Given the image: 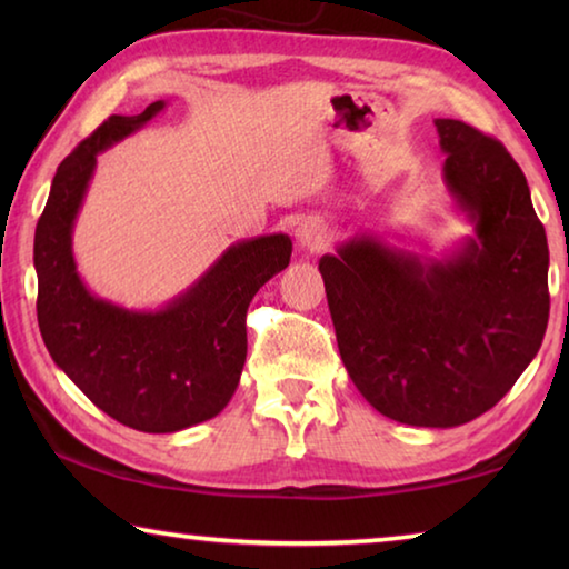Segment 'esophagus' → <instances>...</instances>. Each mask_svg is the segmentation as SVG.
<instances>
[{
	"label": "esophagus",
	"mask_w": 569,
	"mask_h": 569,
	"mask_svg": "<svg viewBox=\"0 0 569 569\" xmlns=\"http://www.w3.org/2000/svg\"><path fill=\"white\" fill-rule=\"evenodd\" d=\"M296 243L303 250H321L326 243V230L316 218H303L296 226Z\"/></svg>",
	"instance_id": "1"
}]
</instances>
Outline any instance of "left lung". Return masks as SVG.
<instances>
[{"label": "left lung", "instance_id": "8db88e82", "mask_svg": "<svg viewBox=\"0 0 569 569\" xmlns=\"http://www.w3.org/2000/svg\"><path fill=\"white\" fill-rule=\"evenodd\" d=\"M435 124L445 186L475 236L445 258L353 236L319 271L361 397L393 421L449 429L492 409L537 356L550 250L502 142L461 120Z\"/></svg>", "mask_w": 569, "mask_h": 569}]
</instances>
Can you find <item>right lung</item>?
Segmentation results:
<instances>
[{
  "instance_id": "add662e5",
  "label": "right lung",
  "mask_w": 569,
  "mask_h": 569,
  "mask_svg": "<svg viewBox=\"0 0 569 569\" xmlns=\"http://www.w3.org/2000/svg\"><path fill=\"white\" fill-rule=\"evenodd\" d=\"M166 108L112 114L67 156L34 230L37 321L52 361L94 407L148 435H172L226 409L246 363V311L291 261L286 233L230 246L196 283L158 311L90 293L77 273L72 228L98 156Z\"/></svg>"
}]
</instances>
